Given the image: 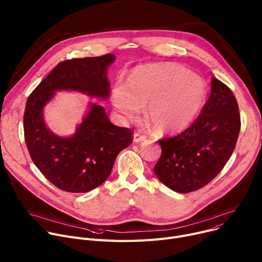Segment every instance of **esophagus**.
I'll return each instance as SVG.
<instances>
[{
    "label": "esophagus",
    "mask_w": 262,
    "mask_h": 262,
    "mask_svg": "<svg viewBox=\"0 0 262 262\" xmlns=\"http://www.w3.org/2000/svg\"><path fill=\"white\" fill-rule=\"evenodd\" d=\"M147 138L146 135L144 134H140L138 132H135L134 135H133V140L135 143H140V142H144V140Z\"/></svg>",
    "instance_id": "1"
}]
</instances>
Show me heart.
I'll return each mask as SVG.
<instances>
[{"mask_svg": "<svg viewBox=\"0 0 262 262\" xmlns=\"http://www.w3.org/2000/svg\"><path fill=\"white\" fill-rule=\"evenodd\" d=\"M207 97L205 80L175 65L136 68L128 83L117 80L112 89L114 108L126 120L136 119L146 105L145 117L158 133L187 128L203 108Z\"/></svg>", "mask_w": 262, "mask_h": 262, "instance_id": "1", "label": "heart"}]
</instances>
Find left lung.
<instances>
[{
    "label": "left lung",
    "mask_w": 262,
    "mask_h": 262,
    "mask_svg": "<svg viewBox=\"0 0 262 262\" xmlns=\"http://www.w3.org/2000/svg\"><path fill=\"white\" fill-rule=\"evenodd\" d=\"M240 113L231 89L212 78L211 94L194 123L173 137L159 139L162 155L154 173L179 193L199 190L230 159L240 131Z\"/></svg>",
    "instance_id": "obj_1"
}]
</instances>
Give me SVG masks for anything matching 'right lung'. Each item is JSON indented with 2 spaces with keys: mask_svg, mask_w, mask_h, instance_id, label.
Listing matches in <instances>:
<instances>
[{
  "mask_svg": "<svg viewBox=\"0 0 262 262\" xmlns=\"http://www.w3.org/2000/svg\"><path fill=\"white\" fill-rule=\"evenodd\" d=\"M113 54L66 59L30 93L24 112V137L37 169L58 189L85 193L109 177L117 154L133 142V131L113 125L105 109L96 104L69 138L51 133L42 110L56 90H77L106 98L109 95L107 69Z\"/></svg>",
  "mask_w": 262,
  "mask_h": 262,
  "instance_id": "obj_1",
  "label": "right lung"
}]
</instances>
